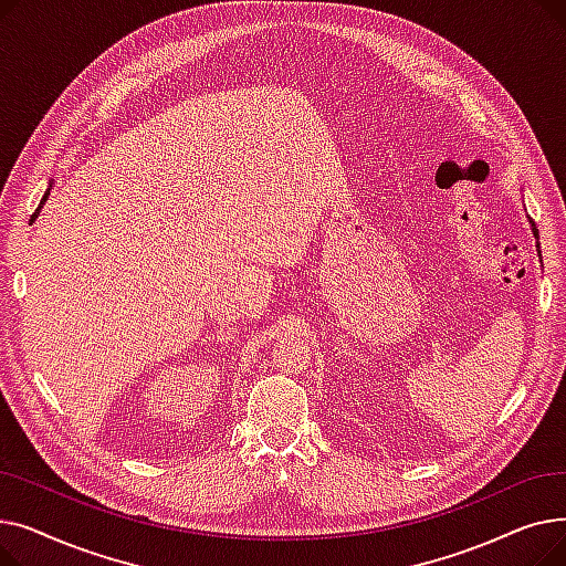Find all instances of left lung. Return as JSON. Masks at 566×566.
<instances>
[{
	"instance_id": "left-lung-1",
	"label": "left lung",
	"mask_w": 566,
	"mask_h": 566,
	"mask_svg": "<svg viewBox=\"0 0 566 566\" xmlns=\"http://www.w3.org/2000/svg\"><path fill=\"white\" fill-rule=\"evenodd\" d=\"M534 235H537V233H534Z\"/></svg>"
}]
</instances>
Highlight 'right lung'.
<instances>
[{
  "instance_id": "obj_1",
  "label": "right lung",
  "mask_w": 566,
  "mask_h": 566,
  "mask_svg": "<svg viewBox=\"0 0 566 566\" xmlns=\"http://www.w3.org/2000/svg\"><path fill=\"white\" fill-rule=\"evenodd\" d=\"M48 195H50V190H48V192H45V195H43V199H41V203H43V201H45V199H48ZM39 211H41V206H39V208H36V213H34V218H36V216H39Z\"/></svg>"
}]
</instances>
